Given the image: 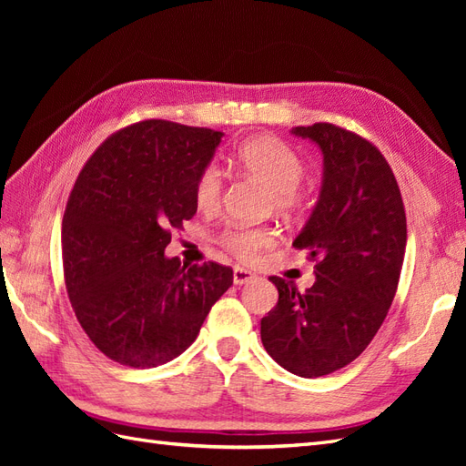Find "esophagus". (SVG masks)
Listing matches in <instances>:
<instances>
[{
    "label": "esophagus",
    "instance_id": "1",
    "mask_svg": "<svg viewBox=\"0 0 466 466\" xmlns=\"http://www.w3.org/2000/svg\"><path fill=\"white\" fill-rule=\"evenodd\" d=\"M255 278H257V274L247 270V268H243V266H235V268H233V284H235V286L248 284V281L255 279Z\"/></svg>",
    "mask_w": 466,
    "mask_h": 466
}]
</instances>
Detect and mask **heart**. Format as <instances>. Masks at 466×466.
Wrapping results in <instances>:
<instances>
[{"instance_id":"1","label":"heart","mask_w":466,"mask_h":466,"mask_svg":"<svg viewBox=\"0 0 466 466\" xmlns=\"http://www.w3.org/2000/svg\"><path fill=\"white\" fill-rule=\"evenodd\" d=\"M237 165L250 177L272 190L274 206L279 211H291L301 204L299 182L305 177V163L288 144L276 137L248 139L237 149ZM223 194V173L218 165H206L194 180V202L200 209H216ZM218 241L233 257L241 260L255 258L258 252L274 243V233L268 228L228 225Z\"/></svg>"}]
</instances>
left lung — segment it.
Here are the masks:
<instances>
[{
  "label": "left lung",
  "mask_w": 466,
  "mask_h": 466,
  "mask_svg": "<svg viewBox=\"0 0 466 466\" xmlns=\"http://www.w3.org/2000/svg\"><path fill=\"white\" fill-rule=\"evenodd\" d=\"M291 132L324 157L319 202L293 241L317 262V279L301 293L270 276L279 298L260 338L281 368L313 379L354 361L383 324L402 270L406 214L392 168L368 139L329 122Z\"/></svg>",
  "instance_id": "8db88e82"
}]
</instances>
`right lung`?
<instances>
[{"label": "right lung", "instance_id": "1", "mask_svg": "<svg viewBox=\"0 0 466 466\" xmlns=\"http://www.w3.org/2000/svg\"><path fill=\"white\" fill-rule=\"evenodd\" d=\"M223 132L142 120L83 165L62 219V262L81 329L112 361L157 368L180 356L233 284L218 262L167 258L171 229L196 214L194 180Z\"/></svg>", "mask_w": 466, "mask_h": 466}]
</instances>
